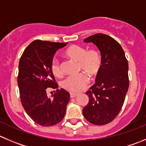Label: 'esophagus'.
<instances>
[{
  "mask_svg": "<svg viewBox=\"0 0 146 146\" xmlns=\"http://www.w3.org/2000/svg\"><path fill=\"white\" fill-rule=\"evenodd\" d=\"M78 95V94H75V93H70V98H75Z\"/></svg>",
  "mask_w": 146,
  "mask_h": 146,
  "instance_id": "obj_1",
  "label": "esophagus"
}]
</instances>
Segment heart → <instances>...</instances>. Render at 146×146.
<instances>
[{"mask_svg":"<svg viewBox=\"0 0 146 146\" xmlns=\"http://www.w3.org/2000/svg\"><path fill=\"white\" fill-rule=\"evenodd\" d=\"M64 54L71 60L78 62L79 70L85 73L91 78L94 79L99 75L102 69V59L98 50H87L84 47L72 45L65 51ZM50 69L55 77H62V68L57 59L51 61ZM85 74L82 73L77 76L67 77L62 82V87L71 92H80L88 84L89 78Z\"/></svg>","mask_w":146,"mask_h":146,"instance_id":"b5f03b06","label":"heart"}]
</instances>
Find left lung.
<instances>
[{
  "mask_svg": "<svg viewBox=\"0 0 146 146\" xmlns=\"http://www.w3.org/2000/svg\"><path fill=\"white\" fill-rule=\"evenodd\" d=\"M84 41L98 46L102 64L96 83L86 92L89 102L83 115L92 124L103 125L117 117L124 103L129 87L128 62L120 44L110 36L97 34Z\"/></svg>",
  "mask_w": 146,
  "mask_h": 146,
  "instance_id": "left-lung-1",
  "label": "left lung"
}]
</instances>
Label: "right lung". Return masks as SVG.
<instances>
[{"label": "right lung", "mask_w": 146, "mask_h": 146, "mask_svg": "<svg viewBox=\"0 0 146 146\" xmlns=\"http://www.w3.org/2000/svg\"><path fill=\"white\" fill-rule=\"evenodd\" d=\"M66 44L35 40L26 47L19 61L18 85L21 102L28 115L40 125H56L66 113L70 95L64 89H57L50 66L56 51ZM48 87L56 90L52 100L47 96Z\"/></svg>", "instance_id": "right-lung-1"}]
</instances>
